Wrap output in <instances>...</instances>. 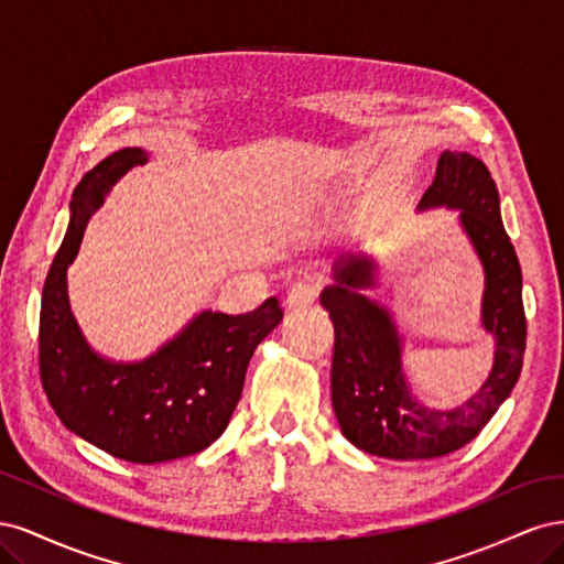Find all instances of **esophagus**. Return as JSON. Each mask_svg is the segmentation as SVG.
I'll return each instance as SVG.
<instances>
[{"label":"esophagus","mask_w":564,"mask_h":564,"mask_svg":"<svg viewBox=\"0 0 564 564\" xmlns=\"http://www.w3.org/2000/svg\"><path fill=\"white\" fill-rule=\"evenodd\" d=\"M319 294V280L317 278H305L296 282L286 294V305L289 308H308L317 301Z\"/></svg>","instance_id":"esophagus-1"}]
</instances>
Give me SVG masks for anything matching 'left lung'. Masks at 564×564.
I'll return each instance as SVG.
<instances>
[{"instance_id": "left-lung-1", "label": "left lung", "mask_w": 564, "mask_h": 564, "mask_svg": "<svg viewBox=\"0 0 564 564\" xmlns=\"http://www.w3.org/2000/svg\"><path fill=\"white\" fill-rule=\"evenodd\" d=\"M449 209L485 272L480 327L494 338L489 377L452 409L423 404L402 367L404 336L390 308L365 292L379 284V263L350 251L334 263V284L319 301L334 322L332 404L340 433L357 449L381 458L445 456L480 433L520 379L524 355L522 272L503 220L497 183L468 152L445 150L435 181L416 212Z\"/></svg>"}]
</instances>
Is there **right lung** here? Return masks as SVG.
I'll return each instance as SVG.
<instances>
[{
  "mask_svg": "<svg viewBox=\"0 0 564 564\" xmlns=\"http://www.w3.org/2000/svg\"><path fill=\"white\" fill-rule=\"evenodd\" d=\"M148 160L143 148H122L77 183L40 313L42 386L65 429L117 458L145 466L197 454L224 435L256 346L284 315L278 299L245 315L202 311L135 362H117L91 348L70 308L67 268L112 185Z\"/></svg>",
  "mask_w": 564,
  "mask_h": 564,
  "instance_id": "1",
  "label": "right lung"
}]
</instances>
